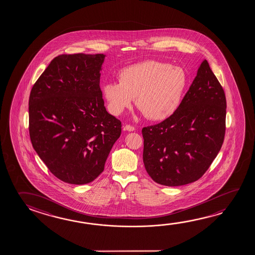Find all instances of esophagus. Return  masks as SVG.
Returning a JSON list of instances; mask_svg holds the SVG:
<instances>
[{"label":"esophagus","instance_id":"esophagus-1","mask_svg":"<svg viewBox=\"0 0 255 255\" xmlns=\"http://www.w3.org/2000/svg\"><path fill=\"white\" fill-rule=\"evenodd\" d=\"M125 129L128 130V131H133V130H135V128H134L133 126L127 125V126H125Z\"/></svg>","mask_w":255,"mask_h":255}]
</instances>
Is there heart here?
<instances>
[{"label":"heart","mask_w":255,"mask_h":255,"mask_svg":"<svg viewBox=\"0 0 255 255\" xmlns=\"http://www.w3.org/2000/svg\"><path fill=\"white\" fill-rule=\"evenodd\" d=\"M188 87V75L180 67L168 63L145 61L124 68L119 83L103 85L109 111L118 116L132 104L153 121H163L180 108Z\"/></svg>","instance_id":"obj_1"}]
</instances>
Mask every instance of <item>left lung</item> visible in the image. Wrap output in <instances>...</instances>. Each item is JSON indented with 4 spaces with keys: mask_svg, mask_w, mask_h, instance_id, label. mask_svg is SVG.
<instances>
[{
    "mask_svg": "<svg viewBox=\"0 0 255 255\" xmlns=\"http://www.w3.org/2000/svg\"><path fill=\"white\" fill-rule=\"evenodd\" d=\"M226 108L224 91L204 59L175 113L142 129L143 162L152 180L177 187L200 179L221 150Z\"/></svg>",
    "mask_w": 255,
    "mask_h": 255,
    "instance_id": "left-lung-1",
    "label": "left lung"
}]
</instances>
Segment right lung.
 Masks as SVG:
<instances>
[{
  "label": "right lung",
  "instance_id": "1",
  "mask_svg": "<svg viewBox=\"0 0 255 255\" xmlns=\"http://www.w3.org/2000/svg\"><path fill=\"white\" fill-rule=\"evenodd\" d=\"M104 54L59 55L29 97V134L34 150L64 182H92L104 170L121 135L100 87Z\"/></svg>",
  "mask_w": 255,
  "mask_h": 255
}]
</instances>
